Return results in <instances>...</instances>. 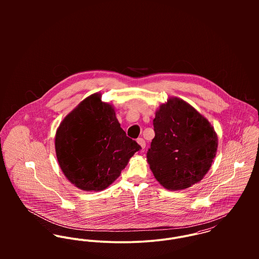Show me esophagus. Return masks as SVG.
I'll use <instances>...</instances> for the list:
<instances>
[{"label": "esophagus", "mask_w": 259, "mask_h": 259, "mask_svg": "<svg viewBox=\"0 0 259 259\" xmlns=\"http://www.w3.org/2000/svg\"><path fill=\"white\" fill-rule=\"evenodd\" d=\"M137 143L141 146L142 149H144V148H146V142H145V140H144V139H142V138L138 139V140H137Z\"/></svg>", "instance_id": "obj_1"}]
</instances>
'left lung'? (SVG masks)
<instances>
[{
  "label": "left lung",
  "mask_w": 259,
  "mask_h": 259,
  "mask_svg": "<svg viewBox=\"0 0 259 259\" xmlns=\"http://www.w3.org/2000/svg\"><path fill=\"white\" fill-rule=\"evenodd\" d=\"M153 127L147 157L155 180L169 190L199 183L218 150L211 123L184 100L169 98L155 112Z\"/></svg>",
  "instance_id": "1"
}]
</instances>
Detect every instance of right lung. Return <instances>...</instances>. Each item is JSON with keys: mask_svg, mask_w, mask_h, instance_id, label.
Wrapping results in <instances>:
<instances>
[{"mask_svg": "<svg viewBox=\"0 0 259 259\" xmlns=\"http://www.w3.org/2000/svg\"><path fill=\"white\" fill-rule=\"evenodd\" d=\"M56 154L62 171L85 191L106 189L141 149L127 138L111 104L93 94L71 111L56 133Z\"/></svg>", "mask_w": 259, "mask_h": 259, "instance_id": "add662e5", "label": "right lung"}]
</instances>
